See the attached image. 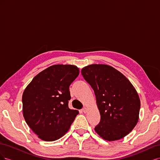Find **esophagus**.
<instances>
[{"label":"esophagus","mask_w":160,"mask_h":160,"mask_svg":"<svg viewBox=\"0 0 160 160\" xmlns=\"http://www.w3.org/2000/svg\"><path fill=\"white\" fill-rule=\"evenodd\" d=\"M82 111H83V113H87V111H88V108H83V109H82Z\"/></svg>","instance_id":"34e87169"}]
</instances>
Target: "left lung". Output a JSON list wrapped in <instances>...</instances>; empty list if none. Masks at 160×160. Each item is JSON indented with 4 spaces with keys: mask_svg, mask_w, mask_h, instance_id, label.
<instances>
[{
    "mask_svg": "<svg viewBox=\"0 0 160 160\" xmlns=\"http://www.w3.org/2000/svg\"><path fill=\"white\" fill-rule=\"evenodd\" d=\"M81 74L94 91L101 115L96 133L109 142L126 136L139 119L140 99L133 85L108 65H89L81 69Z\"/></svg>",
    "mask_w": 160,
    "mask_h": 160,
    "instance_id": "8db88e82",
    "label": "left lung"
}]
</instances>
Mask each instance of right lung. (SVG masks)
<instances>
[{
    "instance_id": "obj_1",
    "label": "right lung",
    "mask_w": 160,
    "mask_h": 160,
    "mask_svg": "<svg viewBox=\"0 0 160 160\" xmlns=\"http://www.w3.org/2000/svg\"><path fill=\"white\" fill-rule=\"evenodd\" d=\"M79 74L75 65H55L37 75L23 92L22 113L38 138L59 139L68 132L77 110L69 108V86Z\"/></svg>"
}]
</instances>
